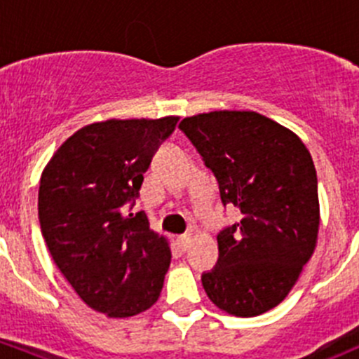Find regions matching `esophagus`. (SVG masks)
Returning a JSON list of instances; mask_svg holds the SVG:
<instances>
[{"mask_svg": "<svg viewBox=\"0 0 359 359\" xmlns=\"http://www.w3.org/2000/svg\"><path fill=\"white\" fill-rule=\"evenodd\" d=\"M177 243H179V248L182 250V252H186L191 245V234H182V236H179L177 238Z\"/></svg>", "mask_w": 359, "mask_h": 359, "instance_id": "1", "label": "esophagus"}]
</instances>
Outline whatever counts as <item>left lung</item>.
Here are the masks:
<instances>
[{"label":"left lung","instance_id":"1","mask_svg":"<svg viewBox=\"0 0 359 359\" xmlns=\"http://www.w3.org/2000/svg\"><path fill=\"white\" fill-rule=\"evenodd\" d=\"M179 128L217 179L222 205L243 215L217 236L219 259L201 274L203 288L226 313L259 316L288 295L316 247L313 158L295 133L253 111L191 116Z\"/></svg>","mask_w":359,"mask_h":359}]
</instances>
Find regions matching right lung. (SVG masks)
Masks as SVG:
<instances>
[{"label": "right lung", "mask_w": 359, "mask_h": 359, "mask_svg": "<svg viewBox=\"0 0 359 359\" xmlns=\"http://www.w3.org/2000/svg\"><path fill=\"white\" fill-rule=\"evenodd\" d=\"M177 121L168 116L83 126L43 170L38 215L50 255L83 302L111 318L135 316L161 293L172 253L146 213L132 208Z\"/></svg>", "instance_id": "right-lung-1"}]
</instances>
